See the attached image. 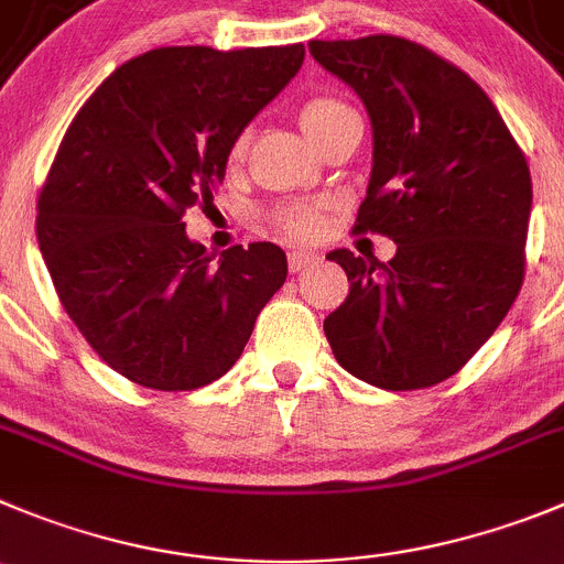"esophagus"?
<instances>
[{
    "label": "esophagus",
    "mask_w": 564,
    "mask_h": 564,
    "mask_svg": "<svg viewBox=\"0 0 564 564\" xmlns=\"http://www.w3.org/2000/svg\"><path fill=\"white\" fill-rule=\"evenodd\" d=\"M314 261H317V256H312V252H306V250H292V252H289V270H292V272L306 270V267H312Z\"/></svg>",
    "instance_id": "34e87169"
}]
</instances>
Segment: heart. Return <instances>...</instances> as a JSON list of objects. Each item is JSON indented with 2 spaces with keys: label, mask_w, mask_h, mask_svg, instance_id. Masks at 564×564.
<instances>
[{
  "label": "heart",
  "mask_w": 564,
  "mask_h": 564,
  "mask_svg": "<svg viewBox=\"0 0 564 564\" xmlns=\"http://www.w3.org/2000/svg\"><path fill=\"white\" fill-rule=\"evenodd\" d=\"M345 110L350 108H347L345 102H339V99L312 97L308 102H303V108H300V124H303V130L308 133V139L317 141L319 135H323V130L334 122L336 116L345 113ZM241 158H245V135H239V139L230 144L228 152L230 163H239ZM270 219L275 228H281L283 234L289 236H297V239H312L319 230V223H323V219H319V210L314 208V205L303 203L278 205V208H272Z\"/></svg>",
  "instance_id": "1"
}]
</instances>
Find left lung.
Segmentation results:
<instances>
[{
  "label": "left lung",
  "instance_id": "obj_1",
  "mask_svg": "<svg viewBox=\"0 0 564 564\" xmlns=\"http://www.w3.org/2000/svg\"><path fill=\"white\" fill-rule=\"evenodd\" d=\"M308 52L370 113L372 175L354 230L398 245L387 264L328 252L350 292L325 336L372 387H434L496 334L523 286L529 163L492 99L436 52L398 35Z\"/></svg>",
  "mask_w": 564,
  "mask_h": 564
}]
</instances>
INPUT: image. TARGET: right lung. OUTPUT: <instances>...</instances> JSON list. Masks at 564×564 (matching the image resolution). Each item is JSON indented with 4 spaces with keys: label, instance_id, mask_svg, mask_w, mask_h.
I'll use <instances>...</instances> for the list:
<instances>
[{
    "label": "right lung",
    "instance_id": "add662e5",
    "mask_svg": "<svg viewBox=\"0 0 564 564\" xmlns=\"http://www.w3.org/2000/svg\"><path fill=\"white\" fill-rule=\"evenodd\" d=\"M303 57V44L161 46L116 68L68 124L35 234L72 323L128 381L186 392L223 378L286 281L278 245L214 261L183 214L214 199L230 144Z\"/></svg>",
    "mask_w": 564,
    "mask_h": 564
}]
</instances>
